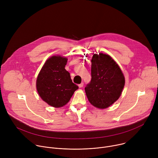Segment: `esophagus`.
<instances>
[{
  "instance_id": "obj_1",
  "label": "esophagus",
  "mask_w": 158,
  "mask_h": 158,
  "mask_svg": "<svg viewBox=\"0 0 158 158\" xmlns=\"http://www.w3.org/2000/svg\"><path fill=\"white\" fill-rule=\"evenodd\" d=\"M83 85H84V83L82 82V83H81L80 84H79V88H81V87H83Z\"/></svg>"
}]
</instances>
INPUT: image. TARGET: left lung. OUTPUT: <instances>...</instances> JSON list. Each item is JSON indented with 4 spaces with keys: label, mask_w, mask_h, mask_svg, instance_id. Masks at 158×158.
I'll return each instance as SVG.
<instances>
[{
    "label": "left lung",
    "mask_w": 158,
    "mask_h": 158,
    "mask_svg": "<svg viewBox=\"0 0 158 158\" xmlns=\"http://www.w3.org/2000/svg\"><path fill=\"white\" fill-rule=\"evenodd\" d=\"M91 81L85 87L89 101L105 109L120 97L125 84L124 76L118 64L110 56L94 54L91 60Z\"/></svg>",
    "instance_id": "8db88e82"
}]
</instances>
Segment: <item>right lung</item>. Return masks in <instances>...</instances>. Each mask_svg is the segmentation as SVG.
<instances>
[{
    "label": "right lung",
    "instance_id": "obj_1",
    "mask_svg": "<svg viewBox=\"0 0 158 158\" xmlns=\"http://www.w3.org/2000/svg\"><path fill=\"white\" fill-rule=\"evenodd\" d=\"M67 62L66 57L52 56L45 62L37 78L38 94L44 101L54 107L65 106L79 88L65 69Z\"/></svg>",
    "mask_w": 158,
    "mask_h": 158
}]
</instances>
